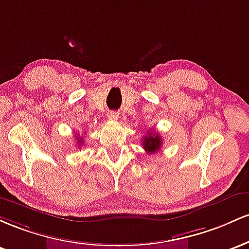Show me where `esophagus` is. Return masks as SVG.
Returning a JSON list of instances; mask_svg holds the SVG:
<instances>
[{"label":"esophagus","instance_id":"esophagus-1","mask_svg":"<svg viewBox=\"0 0 249 249\" xmlns=\"http://www.w3.org/2000/svg\"><path fill=\"white\" fill-rule=\"evenodd\" d=\"M108 119L111 120V121H116V120L119 119V114H117L116 111H109V113H108Z\"/></svg>","mask_w":249,"mask_h":249}]
</instances>
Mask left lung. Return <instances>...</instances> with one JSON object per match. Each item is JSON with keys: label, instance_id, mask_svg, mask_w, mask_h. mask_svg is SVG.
I'll return each instance as SVG.
<instances>
[{"label": "left lung", "instance_id": "left-lung-1", "mask_svg": "<svg viewBox=\"0 0 249 249\" xmlns=\"http://www.w3.org/2000/svg\"><path fill=\"white\" fill-rule=\"evenodd\" d=\"M162 140L161 136L155 132H148L147 135L143 136V141H142V146L143 149L146 150L148 154H153V153L158 152L161 148Z\"/></svg>", "mask_w": 249, "mask_h": 249}]
</instances>
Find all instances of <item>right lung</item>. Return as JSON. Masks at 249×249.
<instances>
[{
    "instance_id": "1",
    "label": "right lung",
    "mask_w": 249,
    "mask_h": 249,
    "mask_svg": "<svg viewBox=\"0 0 249 249\" xmlns=\"http://www.w3.org/2000/svg\"><path fill=\"white\" fill-rule=\"evenodd\" d=\"M77 142H79V146H80V144L82 143V142H83V139H80V138H77Z\"/></svg>"
}]
</instances>
